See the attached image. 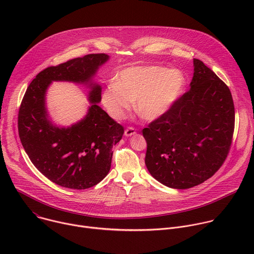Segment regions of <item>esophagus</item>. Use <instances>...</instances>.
I'll return each instance as SVG.
<instances>
[{
    "label": "esophagus",
    "instance_id": "1",
    "mask_svg": "<svg viewBox=\"0 0 254 254\" xmlns=\"http://www.w3.org/2000/svg\"><path fill=\"white\" fill-rule=\"evenodd\" d=\"M136 133V130L134 127H128L126 130H125V135L126 136H130V135H133Z\"/></svg>",
    "mask_w": 254,
    "mask_h": 254
}]
</instances>
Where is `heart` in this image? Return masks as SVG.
Wrapping results in <instances>:
<instances>
[{
  "label": "heart",
  "instance_id": "1",
  "mask_svg": "<svg viewBox=\"0 0 254 254\" xmlns=\"http://www.w3.org/2000/svg\"><path fill=\"white\" fill-rule=\"evenodd\" d=\"M186 78L180 69L158 65L132 66L122 70L118 81H110L102 92V103L115 120L131 110L147 121L163 117L182 94Z\"/></svg>",
  "mask_w": 254,
  "mask_h": 254
}]
</instances>
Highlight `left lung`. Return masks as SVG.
<instances>
[{
    "instance_id": "1",
    "label": "left lung",
    "mask_w": 254,
    "mask_h": 254,
    "mask_svg": "<svg viewBox=\"0 0 254 254\" xmlns=\"http://www.w3.org/2000/svg\"><path fill=\"white\" fill-rule=\"evenodd\" d=\"M193 62L191 88L142 129L149 172L174 189L195 187L218 171L227 158L234 131L230 89L201 60Z\"/></svg>"
}]
</instances>
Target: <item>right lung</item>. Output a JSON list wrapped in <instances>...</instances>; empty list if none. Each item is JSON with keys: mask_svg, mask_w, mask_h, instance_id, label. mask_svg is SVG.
<instances>
[{"mask_svg": "<svg viewBox=\"0 0 254 254\" xmlns=\"http://www.w3.org/2000/svg\"><path fill=\"white\" fill-rule=\"evenodd\" d=\"M104 53L88 54L42 70L29 84L18 115L22 146L33 165L53 183L83 190L98 184L111 170L113 147L125 132L97 103L101 87L91 81ZM52 81H72L91 86L92 104L86 118L69 128H58L48 119L46 90Z\"/></svg>", "mask_w": 254, "mask_h": 254, "instance_id": "1", "label": "right lung"}]
</instances>
